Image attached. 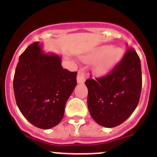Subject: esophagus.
<instances>
[{
	"label": "esophagus",
	"instance_id": "34e87169",
	"mask_svg": "<svg viewBox=\"0 0 157 157\" xmlns=\"http://www.w3.org/2000/svg\"><path fill=\"white\" fill-rule=\"evenodd\" d=\"M86 80V73L82 70H79L78 71L77 82L78 83L84 82Z\"/></svg>",
	"mask_w": 157,
	"mask_h": 157
}]
</instances>
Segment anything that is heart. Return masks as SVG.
I'll return each instance as SVG.
<instances>
[{
	"label": "heart",
	"mask_w": 157,
	"mask_h": 157,
	"mask_svg": "<svg viewBox=\"0 0 157 157\" xmlns=\"http://www.w3.org/2000/svg\"><path fill=\"white\" fill-rule=\"evenodd\" d=\"M121 56L122 52L120 48L103 46L84 59L87 61L95 59L94 63V71L98 75H104L112 68V67L117 63Z\"/></svg>",
	"instance_id": "1"
}]
</instances>
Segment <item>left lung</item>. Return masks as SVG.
Segmentation results:
<instances>
[{
  "instance_id": "1",
  "label": "left lung",
  "mask_w": 157,
  "mask_h": 157,
  "mask_svg": "<svg viewBox=\"0 0 157 157\" xmlns=\"http://www.w3.org/2000/svg\"><path fill=\"white\" fill-rule=\"evenodd\" d=\"M90 116L99 125L115 127L127 120L139 102L142 86L141 60L127 46L124 56L109 74L86 81Z\"/></svg>"
}]
</instances>
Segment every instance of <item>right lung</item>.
Listing matches in <instances>:
<instances>
[{
  "instance_id": "add662e5",
  "label": "right lung",
  "mask_w": 157,
  "mask_h": 157,
  "mask_svg": "<svg viewBox=\"0 0 157 157\" xmlns=\"http://www.w3.org/2000/svg\"><path fill=\"white\" fill-rule=\"evenodd\" d=\"M76 75V71L62 67L59 56L43 53L38 42L32 43L19 56L14 75V94L19 111L38 128L56 126L77 85Z\"/></svg>"
}]
</instances>
